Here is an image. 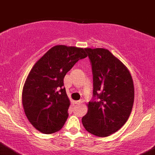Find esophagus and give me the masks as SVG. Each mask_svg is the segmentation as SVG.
Instances as JSON below:
<instances>
[{
    "label": "esophagus",
    "mask_w": 155,
    "mask_h": 155,
    "mask_svg": "<svg viewBox=\"0 0 155 155\" xmlns=\"http://www.w3.org/2000/svg\"><path fill=\"white\" fill-rule=\"evenodd\" d=\"M83 103V100H78V101H75L74 104H81Z\"/></svg>",
    "instance_id": "esophagus-1"
}]
</instances>
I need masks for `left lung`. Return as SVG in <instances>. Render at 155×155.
<instances>
[{"instance_id":"8db88e82","label":"left lung","mask_w":155,"mask_h":155,"mask_svg":"<svg viewBox=\"0 0 155 155\" xmlns=\"http://www.w3.org/2000/svg\"><path fill=\"white\" fill-rule=\"evenodd\" d=\"M91 63L93 99L82 123L89 133L107 137L120 129L131 113L134 88L131 75L104 48H85Z\"/></svg>"}]
</instances>
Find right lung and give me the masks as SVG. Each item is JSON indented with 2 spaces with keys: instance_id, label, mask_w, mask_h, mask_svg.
I'll return each mask as SVG.
<instances>
[{
  "instance_id": "add662e5",
  "label": "right lung",
  "mask_w": 155,
  "mask_h": 155,
  "mask_svg": "<svg viewBox=\"0 0 155 155\" xmlns=\"http://www.w3.org/2000/svg\"><path fill=\"white\" fill-rule=\"evenodd\" d=\"M86 56L83 48L55 45L35 64L24 86L22 103L26 117L38 130L48 134L65 124L70 104L64 77Z\"/></svg>"
}]
</instances>
